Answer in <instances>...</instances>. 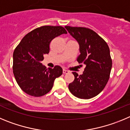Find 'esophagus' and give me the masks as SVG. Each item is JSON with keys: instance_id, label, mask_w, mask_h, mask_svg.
Instances as JSON below:
<instances>
[{"instance_id": "obj_1", "label": "esophagus", "mask_w": 130, "mask_h": 130, "mask_svg": "<svg viewBox=\"0 0 130 130\" xmlns=\"http://www.w3.org/2000/svg\"><path fill=\"white\" fill-rule=\"evenodd\" d=\"M69 71H67V70H65V69H63V74H67V73H69Z\"/></svg>"}]
</instances>
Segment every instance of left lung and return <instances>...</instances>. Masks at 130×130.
Here are the masks:
<instances>
[{
    "mask_svg": "<svg viewBox=\"0 0 130 130\" xmlns=\"http://www.w3.org/2000/svg\"><path fill=\"white\" fill-rule=\"evenodd\" d=\"M79 44V63L85 65L82 74L75 72L74 80L69 85L71 93L77 98L89 99L104 89L109 78L112 60L108 45L101 37L91 29L65 26Z\"/></svg>",
    "mask_w": 130,
    "mask_h": 130,
    "instance_id": "8db88e82",
    "label": "left lung"
}]
</instances>
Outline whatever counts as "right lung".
<instances>
[{
	"label": "right lung",
	"instance_id": "right-lung-1",
	"mask_svg": "<svg viewBox=\"0 0 130 130\" xmlns=\"http://www.w3.org/2000/svg\"><path fill=\"white\" fill-rule=\"evenodd\" d=\"M67 31L62 26H43L23 38L13 54V72L17 83L24 93L38 97L52 88L55 79L63 73L62 68H46L41 63L44 54L49 53L50 43Z\"/></svg>",
	"mask_w": 130,
	"mask_h": 130
}]
</instances>
